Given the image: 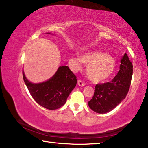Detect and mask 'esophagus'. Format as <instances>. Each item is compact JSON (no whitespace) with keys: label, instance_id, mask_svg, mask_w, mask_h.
<instances>
[{"label":"esophagus","instance_id":"34e87169","mask_svg":"<svg viewBox=\"0 0 148 148\" xmlns=\"http://www.w3.org/2000/svg\"><path fill=\"white\" fill-rule=\"evenodd\" d=\"M77 84H78L79 86H81V87H82H82L85 86V85H86V84H85L83 82L81 81V80H78V81H77Z\"/></svg>","mask_w":148,"mask_h":148}]
</instances>
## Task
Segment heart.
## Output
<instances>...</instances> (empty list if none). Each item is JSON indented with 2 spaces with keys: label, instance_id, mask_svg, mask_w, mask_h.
Instances as JSON below:
<instances>
[{
  "label": "heart",
  "instance_id": "heart-1",
  "mask_svg": "<svg viewBox=\"0 0 148 148\" xmlns=\"http://www.w3.org/2000/svg\"><path fill=\"white\" fill-rule=\"evenodd\" d=\"M84 62L87 65L86 74L95 83H101L108 79L115 71L116 62L113 57L101 51H91L82 55L81 59L72 57L69 60L72 69L79 71Z\"/></svg>",
  "mask_w": 148,
  "mask_h": 148
}]
</instances>
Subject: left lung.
I'll use <instances>...</instances> for the list:
<instances>
[{
	"label": "left lung",
	"instance_id": "1",
	"mask_svg": "<svg viewBox=\"0 0 148 148\" xmlns=\"http://www.w3.org/2000/svg\"><path fill=\"white\" fill-rule=\"evenodd\" d=\"M132 76V64L125 53L114 78L110 82L96 85L93 97L88 102L90 108L98 114H106L114 109L128 93Z\"/></svg>",
	"mask_w": 148,
	"mask_h": 148
}]
</instances>
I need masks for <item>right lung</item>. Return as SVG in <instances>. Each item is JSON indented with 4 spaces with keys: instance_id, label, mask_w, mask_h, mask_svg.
I'll list each match as a JSON object with an SVG mask.
<instances>
[{
    "instance_id": "add662e5",
    "label": "right lung",
    "mask_w": 148,
    "mask_h": 148,
    "mask_svg": "<svg viewBox=\"0 0 148 148\" xmlns=\"http://www.w3.org/2000/svg\"><path fill=\"white\" fill-rule=\"evenodd\" d=\"M23 76L32 98L38 104L48 110H56L63 106L77 84L76 76L67 66H59L53 76L40 83L30 82L23 71Z\"/></svg>"
}]
</instances>
